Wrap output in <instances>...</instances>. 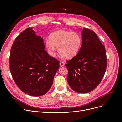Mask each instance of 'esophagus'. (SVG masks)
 I'll list each match as a JSON object with an SVG mask.
<instances>
[{"mask_svg": "<svg viewBox=\"0 0 122 122\" xmlns=\"http://www.w3.org/2000/svg\"><path fill=\"white\" fill-rule=\"evenodd\" d=\"M64 63L62 61H60V64H59V65H60V67H62L64 66Z\"/></svg>", "mask_w": 122, "mask_h": 122, "instance_id": "esophagus-1", "label": "esophagus"}]
</instances>
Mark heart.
I'll return each mask as SVG.
<instances>
[{"instance_id":"obj_1","label":"heart","mask_w":122,"mask_h":122,"mask_svg":"<svg viewBox=\"0 0 122 122\" xmlns=\"http://www.w3.org/2000/svg\"><path fill=\"white\" fill-rule=\"evenodd\" d=\"M81 42L80 36L76 32L58 31L50 36L49 40H46V47L52 56L57 48L61 56L70 59L77 54Z\"/></svg>"}]
</instances>
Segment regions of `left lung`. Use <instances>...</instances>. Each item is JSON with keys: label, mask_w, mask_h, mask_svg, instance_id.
<instances>
[{"label": "left lung", "mask_w": 122, "mask_h": 122, "mask_svg": "<svg viewBox=\"0 0 122 122\" xmlns=\"http://www.w3.org/2000/svg\"><path fill=\"white\" fill-rule=\"evenodd\" d=\"M82 43L77 54L67 61V82L70 87L78 93H87L100 83L107 69L106 49L97 34L83 28Z\"/></svg>", "instance_id": "obj_1"}]
</instances>
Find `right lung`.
<instances>
[{"label":"right lung","instance_id":"obj_1","mask_svg":"<svg viewBox=\"0 0 122 122\" xmlns=\"http://www.w3.org/2000/svg\"><path fill=\"white\" fill-rule=\"evenodd\" d=\"M27 28L15 39L9 56V69L18 87L28 95H45L51 87L59 61L45 50L43 39Z\"/></svg>","mask_w":122,"mask_h":122}]
</instances>
